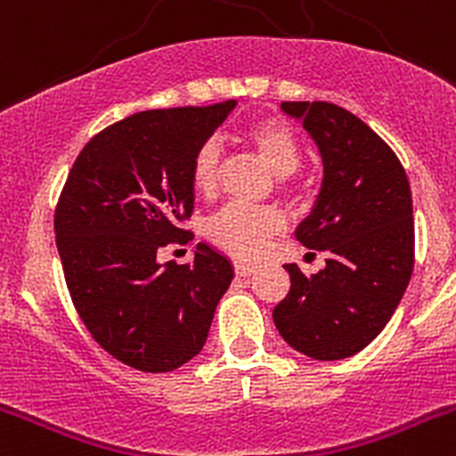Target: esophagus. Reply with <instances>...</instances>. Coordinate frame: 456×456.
<instances>
[{
    "label": "esophagus",
    "mask_w": 456,
    "mask_h": 456,
    "mask_svg": "<svg viewBox=\"0 0 456 456\" xmlns=\"http://www.w3.org/2000/svg\"><path fill=\"white\" fill-rule=\"evenodd\" d=\"M232 267H235L237 276H251V273L256 272V265L244 263V260H235V265H232Z\"/></svg>",
    "instance_id": "1"
}]
</instances>
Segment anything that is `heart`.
<instances>
[{
	"instance_id": "1",
	"label": "heart",
	"mask_w": 456,
	"mask_h": 456,
	"mask_svg": "<svg viewBox=\"0 0 456 456\" xmlns=\"http://www.w3.org/2000/svg\"><path fill=\"white\" fill-rule=\"evenodd\" d=\"M244 139L265 159L276 175H292L301 164V141L297 132L281 118H260L244 130ZM221 152L215 141L196 148L189 167V180L199 196L215 193L219 183ZM285 231V219L278 209L231 203L208 221V240L241 260H253L267 251L269 241Z\"/></svg>"
}]
</instances>
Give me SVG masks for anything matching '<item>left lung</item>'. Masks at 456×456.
I'll use <instances>...</instances> for the list:
<instances>
[{
    "label": "left lung",
    "instance_id": "1",
    "mask_svg": "<svg viewBox=\"0 0 456 456\" xmlns=\"http://www.w3.org/2000/svg\"><path fill=\"white\" fill-rule=\"evenodd\" d=\"M320 146L324 183L299 225L305 248L326 267L304 276L283 265L289 292L273 324L289 347L315 361L365 349L393 317L416 263L413 203L406 171L377 132L333 102H283Z\"/></svg>",
    "mask_w": 456,
    "mask_h": 456
}]
</instances>
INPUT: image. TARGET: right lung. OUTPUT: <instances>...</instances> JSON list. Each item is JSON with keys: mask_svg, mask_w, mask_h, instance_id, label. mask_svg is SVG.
Returning <instances> with one entry per match:
<instances>
[{"mask_svg": "<svg viewBox=\"0 0 456 456\" xmlns=\"http://www.w3.org/2000/svg\"><path fill=\"white\" fill-rule=\"evenodd\" d=\"M235 100L139 111L93 136L68 173L54 235L68 292L93 340L141 372L191 361L232 267L208 244L189 265H159L168 244H189L191 157Z\"/></svg>", "mask_w": 456, "mask_h": 456, "instance_id": "obj_1", "label": "right lung"}]
</instances>
